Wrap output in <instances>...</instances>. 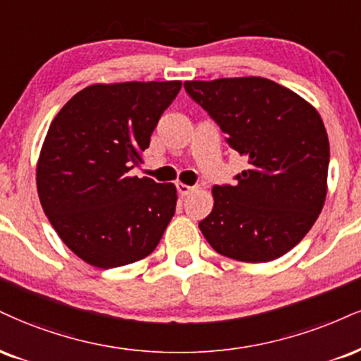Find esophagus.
<instances>
[{"label":"esophagus","mask_w":361,"mask_h":361,"mask_svg":"<svg viewBox=\"0 0 361 361\" xmlns=\"http://www.w3.org/2000/svg\"><path fill=\"white\" fill-rule=\"evenodd\" d=\"M176 190H178V193L181 195V197H188V195L195 190V186H188L185 183H176Z\"/></svg>","instance_id":"esophagus-1"}]
</instances>
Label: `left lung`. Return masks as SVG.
<instances>
[{
    "label": "left lung",
    "mask_w": 361,
    "mask_h": 361,
    "mask_svg": "<svg viewBox=\"0 0 361 361\" xmlns=\"http://www.w3.org/2000/svg\"><path fill=\"white\" fill-rule=\"evenodd\" d=\"M185 90L249 159L235 185L214 186V210L200 230L225 257H281L310 232L326 198L329 142L319 114L262 77L190 80Z\"/></svg>",
    "instance_id": "left-lung-1"
}]
</instances>
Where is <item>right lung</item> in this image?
I'll return each instance as SVG.
<instances>
[{
  "label": "right lung",
  "instance_id": "right-lung-1",
  "mask_svg": "<svg viewBox=\"0 0 361 361\" xmlns=\"http://www.w3.org/2000/svg\"><path fill=\"white\" fill-rule=\"evenodd\" d=\"M181 82L90 85L51 121L37 188L51 227L73 254L99 269L156 249L176 208L173 183L129 176Z\"/></svg>",
  "mask_w": 361,
  "mask_h": 361
}]
</instances>
